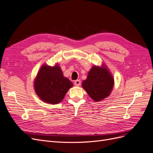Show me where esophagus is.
<instances>
[{"instance_id": "obj_1", "label": "esophagus", "mask_w": 153, "mask_h": 153, "mask_svg": "<svg viewBox=\"0 0 153 153\" xmlns=\"http://www.w3.org/2000/svg\"><path fill=\"white\" fill-rule=\"evenodd\" d=\"M74 84H75L76 86H80L81 85V81L80 80H76L74 82Z\"/></svg>"}]
</instances>
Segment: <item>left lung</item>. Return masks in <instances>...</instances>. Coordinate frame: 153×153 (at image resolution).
Segmentation results:
<instances>
[{"label":"left lung","instance_id":"1","mask_svg":"<svg viewBox=\"0 0 153 153\" xmlns=\"http://www.w3.org/2000/svg\"><path fill=\"white\" fill-rule=\"evenodd\" d=\"M114 78L105 68L93 66L88 73L82 87L91 98L99 101L108 97L113 89Z\"/></svg>","mask_w":153,"mask_h":153}]
</instances>
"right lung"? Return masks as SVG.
I'll return each mask as SVG.
<instances>
[{
	"instance_id": "right-lung-1",
	"label": "right lung",
	"mask_w": 153,
	"mask_h": 153,
	"mask_svg": "<svg viewBox=\"0 0 153 153\" xmlns=\"http://www.w3.org/2000/svg\"><path fill=\"white\" fill-rule=\"evenodd\" d=\"M72 86V82L64 77L58 65L53 67L43 66L34 82L37 95L45 102L50 104L61 102Z\"/></svg>"
}]
</instances>
